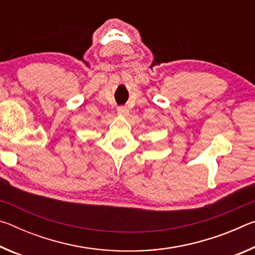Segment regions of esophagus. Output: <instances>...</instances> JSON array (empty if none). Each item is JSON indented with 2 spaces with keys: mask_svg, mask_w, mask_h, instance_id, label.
Returning <instances> with one entry per match:
<instances>
[{
  "mask_svg": "<svg viewBox=\"0 0 255 255\" xmlns=\"http://www.w3.org/2000/svg\"><path fill=\"white\" fill-rule=\"evenodd\" d=\"M118 112H119V114H122V115H127V114H128V109H127V107H125V106H120V107L118 108Z\"/></svg>",
  "mask_w": 255,
  "mask_h": 255,
  "instance_id": "obj_1",
  "label": "esophagus"
}]
</instances>
